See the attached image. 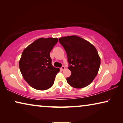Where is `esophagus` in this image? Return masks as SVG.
Wrapping results in <instances>:
<instances>
[{
    "label": "esophagus",
    "instance_id": "esophagus-1",
    "mask_svg": "<svg viewBox=\"0 0 123 123\" xmlns=\"http://www.w3.org/2000/svg\"><path fill=\"white\" fill-rule=\"evenodd\" d=\"M65 69V67H64V66H62L61 68H60V70H64Z\"/></svg>",
    "mask_w": 123,
    "mask_h": 123
}]
</instances>
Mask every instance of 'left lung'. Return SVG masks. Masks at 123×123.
Returning <instances> with one entry per match:
<instances>
[{"instance_id":"left-lung-1","label":"left lung","mask_w":123,"mask_h":123,"mask_svg":"<svg viewBox=\"0 0 123 123\" xmlns=\"http://www.w3.org/2000/svg\"><path fill=\"white\" fill-rule=\"evenodd\" d=\"M59 41L66 51L71 75L67 78L70 86L82 88L93 81L98 73L101 60L95 47L77 36L60 37Z\"/></svg>"}]
</instances>
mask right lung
<instances>
[{"mask_svg":"<svg viewBox=\"0 0 123 123\" xmlns=\"http://www.w3.org/2000/svg\"><path fill=\"white\" fill-rule=\"evenodd\" d=\"M58 41L57 38H40L23 50L19 62L20 71L33 88L46 90L54 83L60 69L52 65L50 53Z\"/></svg>","mask_w":123,"mask_h":123,"instance_id":"1","label":"right lung"}]
</instances>
